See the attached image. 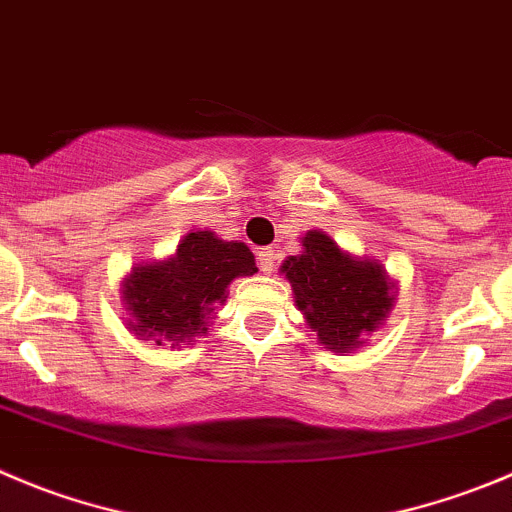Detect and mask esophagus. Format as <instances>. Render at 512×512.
Returning a JSON list of instances; mask_svg holds the SVG:
<instances>
[{"label":"esophagus","mask_w":512,"mask_h":512,"mask_svg":"<svg viewBox=\"0 0 512 512\" xmlns=\"http://www.w3.org/2000/svg\"><path fill=\"white\" fill-rule=\"evenodd\" d=\"M256 259H259V269L266 271V274H271L276 266V251L274 248H261L259 253H256Z\"/></svg>","instance_id":"esophagus-1"}]
</instances>
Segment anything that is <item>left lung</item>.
Masks as SVG:
<instances>
[{"mask_svg": "<svg viewBox=\"0 0 512 512\" xmlns=\"http://www.w3.org/2000/svg\"><path fill=\"white\" fill-rule=\"evenodd\" d=\"M281 269L311 332L334 352L359 347V334L382 324L392 306L382 266L352 259L321 231L306 233L304 253L291 256Z\"/></svg>", "mask_w": 512, "mask_h": 512, "instance_id": "left-lung-1", "label": "left lung"}]
</instances>
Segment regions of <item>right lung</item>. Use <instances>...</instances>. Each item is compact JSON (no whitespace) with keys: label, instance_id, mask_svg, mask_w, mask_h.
Here are the masks:
<instances>
[{"label":"right lung","instance_id":"right-lung-1","mask_svg":"<svg viewBox=\"0 0 512 512\" xmlns=\"http://www.w3.org/2000/svg\"><path fill=\"white\" fill-rule=\"evenodd\" d=\"M256 274L246 243L221 241L211 231L188 233L173 259L138 266L125 284L130 329L163 342L203 337L216 304L236 276Z\"/></svg>","mask_w":512,"mask_h":512}]
</instances>
